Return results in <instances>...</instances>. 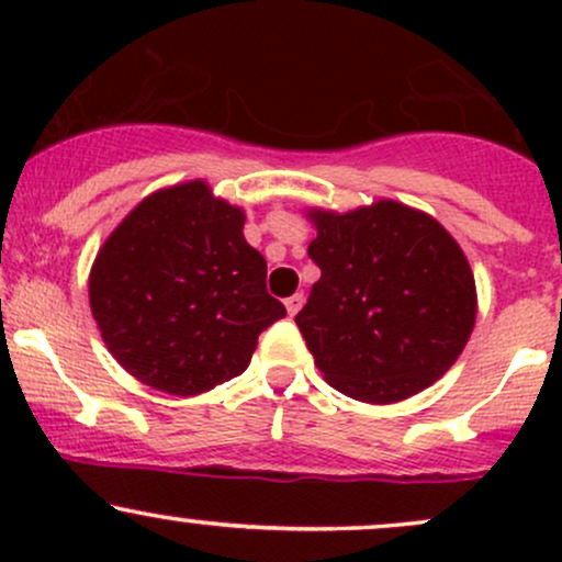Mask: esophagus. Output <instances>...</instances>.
<instances>
[{"label":"esophagus","mask_w":562,"mask_h":562,"mask_svg":"<svg viewBox=\"0 0 562 562\" xmlns=\"http://www.w3.org/2000/svg\"><path fill=\"white\" fill-rule=\"evenodd\" d=\"M301 306H303V293H295V295H290V299H285V308H288L290 317H295V314L301 312Z\"/></svg>","instance_id":"1"}]
</instances>
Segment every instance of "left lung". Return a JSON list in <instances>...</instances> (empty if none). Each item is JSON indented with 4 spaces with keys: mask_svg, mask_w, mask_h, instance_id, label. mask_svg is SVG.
I'll list each match as a JSON object with an SVG mask.
<instances>
[{
    "mask_svg": "<svg viewBox=\"0 0 562 562\" xmlns=\"http://www.w3.org/2000/svg\"><path fill=\"white\" fill-rule=\"evenodd\" d=\"M308 216L322 277L295 325L327 383L370 404L436 383L475 325V280L454 237L396 200Z\"/></svg>",
    "mask_w": 562,
    "mask_h": 562,
    "instance_id": "left-lung-1",
    "label": "left lung"
}]
</instances>
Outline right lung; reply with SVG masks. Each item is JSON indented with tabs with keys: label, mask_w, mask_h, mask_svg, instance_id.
<instances>
[{
	"label": "right lung",
	"mask_w": 562,
	"mask_h": 562,
	"mask_svg": "<svg viewBox=\"0 0 562 562\" xmlns=\"http://www.w3.org/2000/svg\"><path fill=\"white\" fill-rule=\"evenodd\" d=\"M245 214L184 182L147 195L97 254L89 303L128 375L195 396L250 364L259 335L285 317L267 261L243 237Z\"/></svg>",
	"instance_id": "right-lung-1"
}]
</instances>
